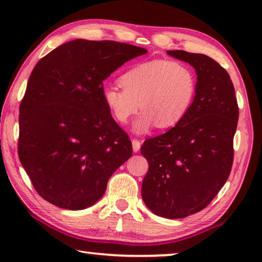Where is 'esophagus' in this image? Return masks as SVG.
<instances>
[{"instance_id":"1","label":"esophagus","mask_w":262,"mask_h":262,"mask_svg":"<svg viewBox=\"0 0 262 262\" xmlns=\"http://www.w3.org/2000/svg\"><path fill=\"white\" fill-rule=\"evenodd\" d=\"M132 148H134V152H138V150L140 149V141L137 140V139H134L132 140Z\"/></svg>"}]
</instances>
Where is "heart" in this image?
<instances>
[{"label": "heart", "mask_w": 262, "mask_h": 262, "mask_svg": "<svg viewBox=\"0 0 262 262\" xmlns=\"http://www.w3.org/2000/svg\"><path fill=\"white\" fill-rule=\"evenodd\" d=\"M118 81L123 90H102L103 103L119 124H126L139 107L144 109L135 122L137 134H145L157 124L168 128L181 123L193 104L198 86L193 68L171 59L137 64Z\"/></svg>", "instance_id": "heart-1"}]
</instances>
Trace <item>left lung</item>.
Masks as SVG:
<instances>
[{
    "mask_svg": "<svg viewBox=\"0 0 262 262\" xmlns=\"http://www.w3.org/2000/svg\"><path fill=\"white\" fill-rule=\"evenodd\" d=\"M167 53L195 69L198 86L185 118L141 146L149 166L141 195L154 214L183 219L207 207L230 175L239 112L230 76L216 61L184 50Z\"/></svg>",
    "mask_w": 262,
    "mask_h": 262,
    "instance_id": "1",
    "label": "left lung"
}]
</instances>
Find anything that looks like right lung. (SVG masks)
<instances>
[{
  "label": "right lung",
  "mask_w": 262,
  "mask_h": 262,
  "mask_svg": "<svg viewBox=\"0 0 262 262\" xmlns=\"http://www.w3.org/2000/svg\"><path fill=\"white\" fill-rule=\"evenodd\" d=\"M146 53L116 41L76 39L36 63L19 107L18 157L48 203L90 207L131 158V140L103 103V80Z\"/></svg>",
  "instance_id": "obj_1"
}]
</instances>
